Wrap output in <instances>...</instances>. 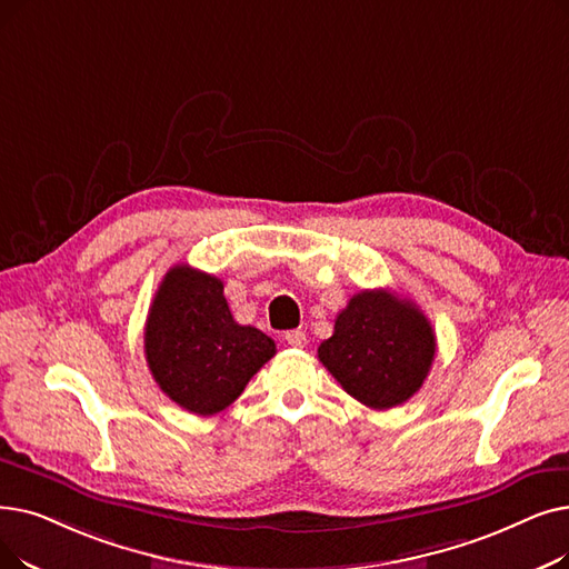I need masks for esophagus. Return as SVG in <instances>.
Listing matches in <instances>:
<instances>
[{
  "mask_svg": "<svg viewBox=\"0 0 569 569\" xmlns=\"http://www.w3.org/2000/svg\"><path fill=\"white\" fill-rule=\"evenodd\" d=\"M286 341L290 346H295V349H302V346L307 343V335H305V330H288Z\"/></svg>",
  "mask_w": 569,
  "mask_h": 569,
  "instance_id": "obj_1",
  "label": "esophagus"
}]
</instances>
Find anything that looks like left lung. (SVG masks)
Wrapping results in <instances>:
<instances>
[{
  "label": "left lung",
  "mask_w": 569,
  "mask_h": 569,
  "mask_svg": "<svg viewBox=\"0 0 569 569\" xmlns=\"http://www.w3.org/2000/svg\"><path fill=\"white\" fill-rule=\"evenodd\" d=\"M437 351L430 320L390 290H362L318 346V360L341 388L369 409L407 402L423 386Z\"/></svg>",
  "instance_id": "obj_1"
}]
</instances>
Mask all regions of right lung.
Masks as SVG:
<instances>
[{
	"instance_id": "obj_1",
	"label": "right lung",
	"mask_w": 569,
	"mask_h": 569,
	"mask_svg": "<svg viewBox=\"0 0 569 569\" xmlns=\"http://www.w3.org/2000/svg\"><path fill=\"white\" fill-rule=\"evenodd\" d=\"M146 362L171 402L211 416L230 407L277 343L251 326H239L223 281L190 264L171 267L143 330Z\"/></svg>"
}]
</instances>
